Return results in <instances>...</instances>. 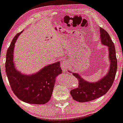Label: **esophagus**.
Listing matches in <instances>:
<instances>
[{"instance_id":"esophagus-1","label":"esophagus","mask_w":123,"mask_h":123,"mask_svg":"<svg viewBox=\"0 0 123 123\" xmlns=\"http://www.w3.org/2000/svg\"><path fill=\"white\" fill-rule=\"evenodd\" d=\"M68 68V64L66 61H64L62 64V68L64 72H66Z\"/></svg>"}]
</instances>
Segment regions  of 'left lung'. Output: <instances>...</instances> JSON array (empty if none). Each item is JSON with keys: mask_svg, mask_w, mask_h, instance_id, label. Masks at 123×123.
I'll use <instances>...</instances> for the list:
<instances>
[{"mask_svg": "<svg viewBox=\"0 0 123 123\" xmlns=\"http://www.w3.org/2000/svg\"><path fill=\"white\" fill-rule=\"evenodd\" d=\"M99 31L102 44L108 47L110 63L109 69L104 77L95 82H88L81 77L78 73L68 71L69 73H72L79 80L78 88L71 90L70 94L73 99L79 102L94 100L105 94L111 87L115 78L117 69V61L114 43L105 30L99 28Z\"/></svg>", "mask_w": 123, "mask_h": 123, "instance_id": "obj_1", "label": "left lung"}]
</instances>
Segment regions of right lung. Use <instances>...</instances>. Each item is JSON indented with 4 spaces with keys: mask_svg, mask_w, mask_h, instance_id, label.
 <instances>
[{
    "mask_svg": "<svg viewBox=\"0 0 123 123\" xmlns=\"http://www.w3.org/2000/svg\"><path fill=\"white\" fill-rule=\"evenodd\" d=\"M22 31L17 34L7 51L5 69L12 90L20 100L30 104L44 105L50 100L55 78L62 73L60 62L48 65L31 75L16 69L13 61L15 43Z\"/></svg>",
    "mask_w": 123,
    "mask_h": 123,
    "instance_id": "right-lung-1",
    "label": "right lung"
}]
</instances>
